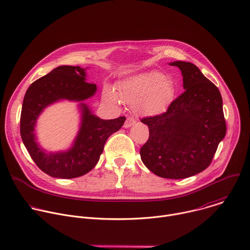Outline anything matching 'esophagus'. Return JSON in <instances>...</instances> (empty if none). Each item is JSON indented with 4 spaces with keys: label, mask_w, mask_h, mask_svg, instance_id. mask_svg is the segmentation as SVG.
I'll use <instances>...</instances> for the list:
<instances>
[{
    "label": "esophagus",
    "mask_w": 250,
    "mask_h": 250,
    "mask_svg": "<svg viewBox=\"0 0 250 250\" xmlns=\"http://www.w3.org/2000/svg\"><path fill=\"white\" fill-rule=\"evenodd\" d=\"M134 124H135V120H134L133 118H131V117H128V118L125 120L124 126H125V128H127V127L131 126V125H134Z\"/></svg>",
    "instance_id": "obj_1"
}]
</instances>
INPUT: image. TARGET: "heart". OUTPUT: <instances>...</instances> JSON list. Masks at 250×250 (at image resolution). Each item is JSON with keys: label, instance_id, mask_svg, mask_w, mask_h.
Returning a JSON list of instances; mask_svg holds the SVG:
<instances>
[{"label": "heart", "instance_id": "heart-1", "mask_svg": "<svg viewBox=\"0 0 250 250\" xmlns=\"http://www.w3.org/2000/svg\"><path fill=\"white\" fill-rule=\"evenodd\" d=\"M176 93L174 82L158 71H147L125 80L119 88L122 101L133 104L135 113L142 116H155L164 112ZM106 100L117 103L115 90L105 88Z\"/></svg>", "mask_w": 250, "mask_h": 250}]
</instances>
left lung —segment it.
Masks as SVG:
<instances>
[{
	"label": "left lung",
	"instance_id": "obj_1",
	"mask_svg": "<svg viewBox=\"0 0 250 250\" xmlns=\"http://www.w3.org/2000/svg\"><path fill=\"white\" fill-rule=\"evenodd\" d=\"M170 65L181 70L185 92L165 113L140 120L149 128L140 157L155 175L184 179L210 164L227 125L218 87L193 63L175 61Z\"/></svg>",
	"mask_w": 250,
	"mask_h": 250
}]
</instances>
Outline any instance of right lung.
I'll return each mask as SVG.
<instances>
[{"label": "right lung", "mask_w": 250, "mask_h": 250, "mask_svg": "<svg viewBox=\"0 0 250 250\" xmlns=\"http://www.w3.org/2000/svg\"><path fill=\"white\" fill-rule=\"evenodd\" d=\"M96 91V84L86 82L84 68L66 65L53 69L26 90L21 114V135L34 163L47 175L71 179L87 174L98 163L106 139L123 126L125 117L102 120L81 103V126L72 147L56 153H46L40 147L34 127L46 106L60 100L82 102L94 96Z\"/></svg>", "instance_id": "obj_1"}]
</instances>
